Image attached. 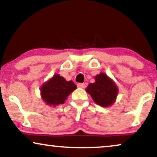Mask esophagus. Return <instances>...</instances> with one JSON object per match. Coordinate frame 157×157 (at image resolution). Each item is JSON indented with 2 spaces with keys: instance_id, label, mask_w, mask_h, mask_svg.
I'll use <instances>...</instances> for the list:
<instances>
[{
  "instance_id": "obj_1",
  "label": "esophagus",
  "mask_w": 157,
  "mask_h": 157,
  "mask_svg": "<svg viewBox=\"0 0 157 157\" xmlns=\"http://www.w3.org/2000/svg\"><path fill=\"white\" fill-rule=\"evenodd\" d=\"M77 86H78V88H82V89H83V88H85V86H86V83H78V84H77Z\"/></svg>"
}]
</instances>
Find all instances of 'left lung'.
I'll return each mask as SVG.
<instances>
[{"label": "left lung", "mask_w": 157, "mask_h": 157, "mask_svg": "<svg viewBox=\"0 0 157 157\" xmlns=\"http://www.w3.org/2000/svg\"><path fill=\"white\" fill-rule=\"evenodd\" d=\"M96 81L88 86L86 91L96 104L106 107L114 102L118 94L117 86L105 74L96 76Z\"/></svg>", "instance_id": "left-lung-1"}]
</instances>
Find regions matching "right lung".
I'll list each match as a JSON object with an SVG mask.
<instances>
[{
	"mask_svg": "<svg viewBox=\"0 0 157 157\" xmlns=\"http://www.w3.org/2000/svg\"><path fill=\"white\" fill-rule=\"evenodd\" d=\"M76 89L72 81H67L63 77L56 74L53 76L40 89L43 99L47 104L56 105L64 104L70 93Z\"/></svg>",
	"mask_w": 157,
	"mask_h": 157,
	"instance_id": "obj_1",
	"label": "right lung"
}]
</instances>
